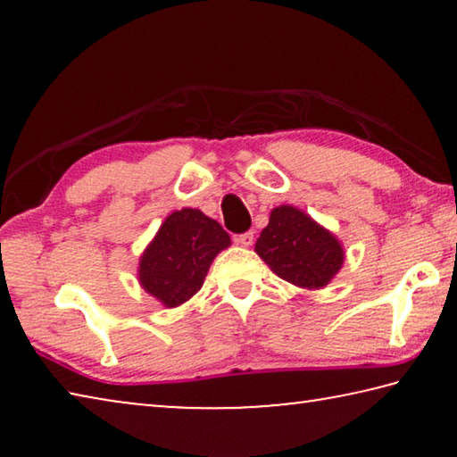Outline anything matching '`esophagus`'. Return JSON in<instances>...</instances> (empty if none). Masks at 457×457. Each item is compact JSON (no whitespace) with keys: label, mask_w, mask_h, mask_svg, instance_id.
Here are the masks:
<instances>
[{"label":"esophagus","mask_w":457,"mask_h":457,"mask_svg":"<svg viewBox=\"0 0 457 457\" xmlns=\"http://www.w3.org/2000/svg\"><path fill=\"white\" fill-rule=\"evenodd\" d=\"M234 239H236V244L244 245V247H250L253 244V234H252V231H245V234H239Z\"/></svg>","instance_id":"esophagus-1"}]
</instances>
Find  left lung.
I'll return each mask as SVG.
<instances>
[{"instance_id":"left-lung-1","label":"left lung","mask_w":457,"mask_h":457,"mask_svg":"<svg viewBox=\"0 0 457 457\" xmlns=\"http://www.w3.org/2000/svg\"><path fill=\"white\" fill-rule=\"evenodd\" d=\"M256 252L274 274L300 288L327 286L345 260L338 239L292 205L270 213Z\"/></svg>"}]
</instances>
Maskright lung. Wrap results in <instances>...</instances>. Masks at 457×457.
<instances>
[{"label": "right lung", "instance_id": "obj_1", "mask_svg": "<svg viewBox=\"0 0 457 457\" xmlns=\"http://www.w3.org/2000/svg\"><path fill=\"white\" fill-rule=\"evenodd\" d=\"M228 245V231L218 221L185 207L169 215L146 247L138 280L165 306H179L204 286L213 258Z\"/></svg>", "mask_w": 457, "mask_h": 457}]
</instances>
